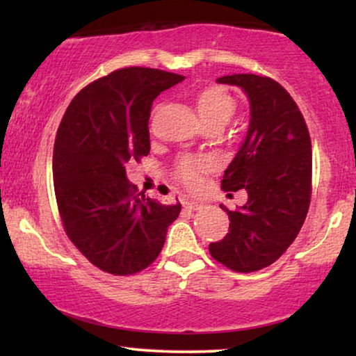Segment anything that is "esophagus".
I'll list each match as a JSON object with an SVG mask.
<instances>
[{"label":"esophagus","instance_id":"34e87169","mask_svg":"<svg viewBox=\"0 0 356 356\" xmlns=\"http://www.w3.org/2000/svg\"><path fill=\"white\" fill-rule=\"evenodd\" d=\"M183 207L188 209V211H197V209L202 207V204L194 201V199H183Z\"/></svg>","mask_w":356,"mask_h":356}]
</instances>
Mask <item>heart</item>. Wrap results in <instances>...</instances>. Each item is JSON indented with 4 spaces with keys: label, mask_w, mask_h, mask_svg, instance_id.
I'll list each match as a JSON object with an SVG mask.
<instances>
[{
    "label": "heart",
    "mask_w": 356,
    "mask_h": 356,
    "mask_svg": "<svg viewBox=\"0 0 356 356\" xmlns=\"http://www.w3.org/2000/svg\"><path fill=\"white\" fill-rule=\"evenodd\" d=\"M197 113L204 124H225L236 110V100L218 86L204 87L196 94ZM213 159L204 155H183L175 165V178L188 189H197L204 177L212 172Z\"/></svg>",
    "instance_id": "1"
}]
</instances>
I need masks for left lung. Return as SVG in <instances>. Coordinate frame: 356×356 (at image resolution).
<instances>
[{"instance_id":"8db88e82","label":"left lung","mask_w":356,"mask_h":356,"mask_svg":"<svg viewBox=\"0 0 356 356\" xmlns=\"http://www.w3.org/2000/svg\"><path fill=\"white\" fill-rule=\"evenodd\" d=\"M238 86L251 104L245 143L223 173L225 191L246 189L248 202L228 211L225 238L209 245L213 259L235 272H254L275 262L295 241L311 201L313 155L298 105L267 76L232 74L217 79Z\"/></svg>"}]
</instances>
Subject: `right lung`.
Returning <instances> with one entry per match:
<instances>
[{
  "mask_svg": "<svg viewBox=\"0 0 356 356\" xmlns=\"http://www.w3.org/2000/svg\"><path fill=\"white\" fill-rule=\"evenodd\" d=\"M183 79L154 67L116 70L86 86L58 128L53 181L63 228L108 274L133 275L152 264L181 211L179 202L139 197L126 163L149 155L152 102Z\"/></svg>",
  "mask_w": 356,
  "mask_h": 356,
  "instance_id": "1",
  "label": "right lung"
}]
</instances>
